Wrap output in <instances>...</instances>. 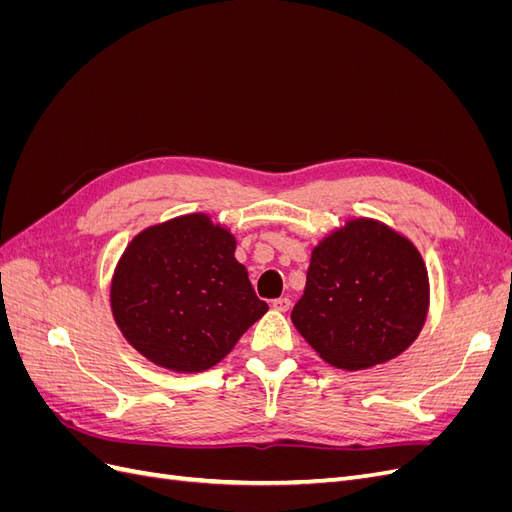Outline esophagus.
<instances>
[{
    "mask_svg": "<svg viewBox=\"0 0 512 512\" xmlns=\"http://www.w3.org/2000/svg\"><path fill=\"white\" fill-rule=\"evenodd\" d=\"M271 307L275 309V312H288V309H290V299H288V297L275 299V301L271 303Z\"/></svg>",
    "mask_w": 512,
    "mask_h": 512,
    "instance_id": "1",
    "label": "esophagus"
}]
</instances>
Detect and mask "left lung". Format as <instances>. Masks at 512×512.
Wrapping results in <instances>:
<instances>
[{
    "label": "left lung",
    "instance_id": "obj_1",
    "mask_svg": "<svg viewBox=\"0 0 512 512\" xmlns=\"http://www.w3.org/2000/svg\"><path fill=\"white\" fill-rule=\"evenodd\" d=\"M429 303L414 245L374 220L348 222L312 252L292 324L324 361L365 369L404 352Z\"/></svg>",
    "mask_w": 512,
    "mask_h": 512
}]
</instances>
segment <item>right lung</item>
Masks as SVG:
<instances>
[{
  "instance_id": "1",
  "label": "right lung",
  "mask_w": 512,
  "mask_h": 512,
  "mask_svg": "<svg viewBox=\"0 0 512 512\" xmlns=\"http://www.w3.org/2000/svg\"><path fill=\"white\" fill-rule=\"evenodd\" d=\"M111 305L138 352L190 374L222 361L269 309L237 262L230 232L198 213L147 228L128 245Z\"/></svg>"
}]
</instances>
